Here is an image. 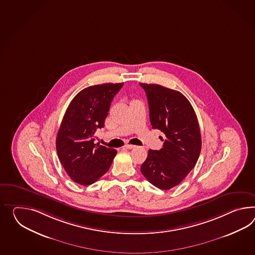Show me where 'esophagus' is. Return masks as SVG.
<instances>
[{
    "instance_id": "34e87169",
    "label": "esophagus",
    "mask_w": 255,
    "mask_h": 255,
    "mask_svg": "<svg viewBox=\"0 0 255 255\" xmlns=\"http://www.w3.org/2000/svg\"><path fill=\"white\" fill-rule=\"evenodd\" d=\"M125 147L126 149H132V148L135 147V145H132V144H125Z\"/></svg>"
}]
</instances>
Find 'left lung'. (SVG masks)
Wrapping results in <instances>:
<instances>
[{
  "mask_svg": "<svg viewBox=\"0 0 255 255\" xmlns=\"http://www.w3.org/2000/svg\"><path fill=\"white\" fill-rule=\"evenodd\" d=\"M147 97L150 123L165 134L160 150L148 151L141 172L151 184L169 190L180 184L198 160L202 139L193 106L182 94L140 83Z\"/></svg>",
  "mask_w": 255,
  "mask_h": 255,
  "instance_id": "1",
  "label": "left lung"
}]
</instances>
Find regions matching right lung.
I'll use <instances>...</instances> for the list:
<instances>
[{
  "label": "right lung",
  "instance_id": "1",
  "mask_svg": "<svg viewBox=\"0 0 255 255\" xmlns=\"http://www.w3.org/2000/svg\"><path fill=\"white\" fill-rule=\"evenodd\" d=\"M123 86L108 83L87 87L65 112L57 133V154L69 177L78 184L96 182L111 168L117 154L113 148L94 143V134L104 127L112 100Z\"/></svg>",
  "mask_w": 255,
  "mask_h": 255
}]
</instances>
